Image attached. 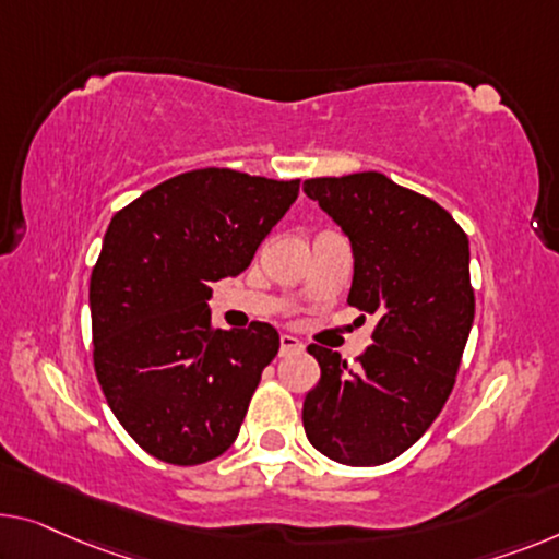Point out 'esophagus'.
Here are the masks:
<instances>
[{
    "instance_id": "esophagus-1",
    "label": "esophagus",
    "mask_w": 559,
    "mask_h": 559,
    "mask_svg": "<svg viewBox=\"0 0 559 559\" xmlns=\"http://www.w3.org/2000/svg\"><path fill=\"white\" fill-rule=\"evenodd\" d=\"M298 352H304L301 341H298L296 336H290V333H283V336H281V356L298 354Z\"/></svg>"
}]
</instances>
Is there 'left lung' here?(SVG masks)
I'll return each mask as SVG.
<instances>
[{
  "mask_svg": "<svg viewBox=\"0 0 559 559\" xmlns=\"http://www.w3.org/2000/svg\"><path fill=\"white\" fill-rule=\"evenodd\" d=\"M304 193L352 240L348 306L377 316L354 369L308 346L321 379L306 394L304 429L329 460L377 466L404 454L452 394L474 321L469 240L439 203L384 173L311 178Z\"/></svg>",
  "mask_w": 559,
  "mask_h": 559,
  "instance_id": "left-lung-1",
  "label": "left lung"
}]
</instances>
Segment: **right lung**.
<instances>
[{
	"mask_svg": "<svg viewBox=\"0 0 559 559\" xmlns=\"http://www.w3.org/2000/svg\"><path fill=\"white\" fill-rule=\"evenodd\" d=\"M301 180L200 168L112 215L90 278L95 373L124 431L155 460L193 466L236 441L281 338L271 323L213 329V283L238 276Z\"/></svg>",
	"mask_w": 559,
	"mask_h": 559,
	"instance_id": "1",
	"label": "right lung"
}]
</instances>
